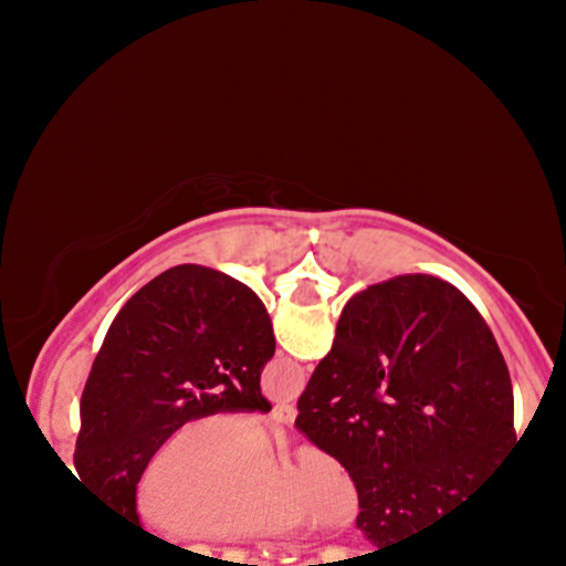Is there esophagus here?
Listing matches in <instances>:
<instances>
[{"label":"esophagus","mask_w":566,"mask_h":566,"mask_svg":"<svg viewBox=\"0 0 566 566\" xmlns=\"http://www.w3.org/2000/svg\"><path fill=\"white\" fill-rule=\"evenodd\" d=\"M271 418H274L276 423L292 426V423H295V418H297V409L292 405H276L274 409H271Z\"/></svg>","instance_id":"obj_1"}]
</instances>
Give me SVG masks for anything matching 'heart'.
<instances>
[{"mask_svg":"<svg viewBox=\"0 0 566 566\" xmlns=\"http://www.w3.org/2000/svg\"><path fill=\"white\" fill-rule=\"evenodd\" d=\"M261 433L242 415L212 412L180 423L135 479L133 511L161 541L242 543L301 527L343 530L359 511L350 476L322 447H303L268 476Z\"/></svg>","mask_w":566,"mask_h":566,"instance_id":"obj_1","label":"heart"}]
</instances>
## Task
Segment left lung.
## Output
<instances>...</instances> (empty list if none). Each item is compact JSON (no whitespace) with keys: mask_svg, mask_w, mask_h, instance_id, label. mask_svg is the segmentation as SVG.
<instances>
[{"mask_svg":"<svg viewBox=\"0 0 566 566\" xmlns=\"http://www.w3.org/2000/svg\"><path fill=\"white\" fill-rule=\"evenodd\" d=\"M274 350L269 311L247 284L205 265L151 279L122 305L84 382L82 482L140 527L133 490L148 454L199 415L269 412L261 373Z\"/></svg>","mask_w":566,"mask_h":566,"instance_id":"obj_1","label":"left lung"}]
</instances>
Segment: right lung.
<instances>
[{
	"instance_id": "add662e5",
	"label": "right lung",
	"mask_w": 566,
	"mask_h": 566,
	"mask_svg": "<svg viewBox=\"0 0 566 566\" xmlns=\"http://www.w3.org/2000/svg\"><path fill=\"white\" fill-rule=\"evenodd\" d=\"M295 428L348 471L356 527L380 548L441 527L511 479V375L473 303L428 274L343 308Z\"/></svg>"
}]
</instances>
